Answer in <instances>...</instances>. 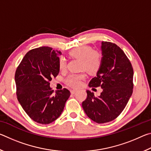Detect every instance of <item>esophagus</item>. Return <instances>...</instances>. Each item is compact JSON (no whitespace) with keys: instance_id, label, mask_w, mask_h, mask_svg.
I'll return each instance as SVG.
<instances>
[{"instance_id":"esophagus-1","label":"esophagus","mask_w":151,"mask_h":151,"mask_svg":"<svg viewBox=\"0 0 151 151\" xmlns=\"http://www.w3.org/2000/svg\"><path fill=\"white\" fill-rule=\"evenodd\" d=\"M76 91H77L76 89H73V90L70 91V93H71V94H74V93H75Z\"/></svg>"}]
</instances>
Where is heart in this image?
<instances>
[{
	"instance_id": "heart-1",
	"label": "heart",
	"mask_w": 151,
	"mask_h": 151,
	"mask_svg": "<svg viewBox=\"0 0 151 151\" xmlns=\"http://www.w3.org/2000/svg\"><path fill=\"white\" fill-rule=\"evenodd\" d=\"M69 55L72 58L81 60V68L86 72L94 75L101 65V55L98 52L93 51V49L88 46H83L70 51ZM59 68L64 70L66 68V60L65 58L61 57L59 60ZM84 73L71 74L66 79V83L71 87H78L81 84V81L85 78Z\"/></svg>"
}]
</instances>
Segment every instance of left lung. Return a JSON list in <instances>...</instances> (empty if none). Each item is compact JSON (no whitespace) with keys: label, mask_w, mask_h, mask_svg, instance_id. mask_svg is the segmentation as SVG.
I'll return each mask as SVG.
<instances>
[{"label":"left lung","mask_w":151,"mask_h":151,"mask_svg":"<svg viewBox=\"0 0 151 151\" xmlns=\"http://www.w3.org/2000/svg\"><path fill=\"white\" fill-rule=\"evenodd\" d=\"M101 65L96 76L89 82L91 87L101 86V95L86 91L82 106L88 118L96 123L113 121L126 106L132 94L133 68L121 48L112 42L101 43Z\"/></svg>","instance_id":"8db88e82"}]
</instances>
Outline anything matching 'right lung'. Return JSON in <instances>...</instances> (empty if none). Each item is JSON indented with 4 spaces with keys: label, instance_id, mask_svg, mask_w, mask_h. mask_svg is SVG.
Masks as SVG:
<instances>
[{
    "label": "right lung",
    "instance_id": "1",
    "mask_svg": "<svg viewBox=\"0 0 151 151\" xmlns=\"http://www.w3.org/2000/svg\"><path fill=\"white\" fill-rule=\"evenodd\" d=\"M60 51L41 47L29 51L15 73L17 96L20 105L33 121L47 124L62 113L70 95L66 88L56 91L49 81L59 73Z\"/></svg>",
    "mask_w": 151,
    "mask_h": 151
}]
</instances>
